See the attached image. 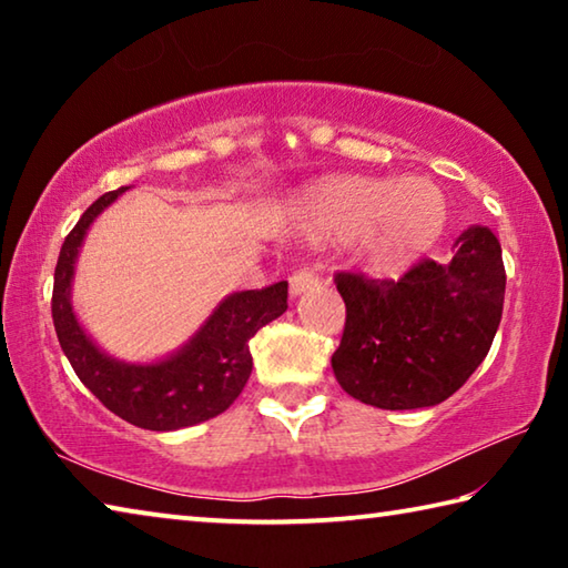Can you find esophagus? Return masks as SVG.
I'll return each instance as SVG.
<instances>
[{"label":"esophagus","mask_w":568,"mask_h":568,"mask_svg":"<svg viewBox=\"0 0 568 568\" xmlns=\"http://www.w3.org/2000/svg\"><path fill=\"white\" fill-rule=\"evenodd\" d=\"M318 285H321V273L315 271L313 265H301L291 275V293L293 295H301L305 291H315Z\"/></svg>","instance_id":"34e87169"}]
</instances>
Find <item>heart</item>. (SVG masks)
<instances>
[{
	"instance_id": "b5f03b06",
	"label": "heart",
	"mask_w": 568,
	"mask_h": 568,
	"mask_svg": "<svg viewBox=\"0 0 568 568\" xmlns=\"http://www.w3.org/2000/svg\"><path fill=\"white\" fill-rule=\"evenodd\" d=\"M307 217L323 233H361L365 263L378 273H396L436 240L444 223V200L420 178H403L393 185L333 178L311 192Z\"/></svg>"
}]
</instances>
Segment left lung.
Wrapping results in <instances>:
<instances>
[{"label":"left lung","mask_w":568,"mask_h":568,"mask_svg":"<svg viewBox=\"0 0 568 568\" xmlns=\"http://www.w3.org/2000/svg\"><path fill=\"white\" fill-rule=\"evenodd\" d=\"M345 328L333 373L348 396L386 410L444 403L486 353L504 313L501 245L488 227L456 240L448 265L423 257L398 281L335 273Z\"/></svg>","instance_id":"left-lung-1"}]
</instances>
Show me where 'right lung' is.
<instances>
[{
  "instance_id": "right-lung-1",
  "label": "right lung",
  "mask_w": 568,
  "mask_h": 568,
  "mask_svg": "<svg viewBox=\"0 0 568 568\" xmlns=\"http://www.w3.org/2000/svg\"><path fill=\"white\" fill-rule=\"evenodd\" d=\"M128 187L104 192L64 237L54 267L52 321L67 361L94 398L114 416L148 430L195 426L233 406L253 371L250 338L287 311V283L243 291L220 303L203 331L172 358L155 365L112 361L77 323L70 305L74 257L84 233Z\"/></svg>"
}]
</instances>
